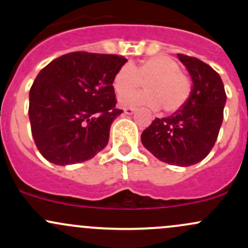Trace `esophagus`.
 Segmentation results:
<instances>
[{
	"label": "esophagus",
	"mask_w": 248,
	"mask_h": 248,
	"mask_svg": "<svg viewBox=\"0 0 248 248\" xmlns=\"http://www.w3.org/2000/svg\"><path fill=\"white\" fill-rule=\"evenodd\" d=\"M124 113L128 114V115H130V114L135 113V110H137V108H133V107H128V108H124Z\"/></svg>",
	"instance_id": "obj_1"
}]
</instances>
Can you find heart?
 Masks as SVG:
<instances>
[{
    "label": "heart",
    "mask_w": 248,
    "mask_h": 248,
    "mask_svg": "<svg viewBox=\"0 0 248 248\" xmlns=\"http://www.w3.org/2000/svg\"><path fill=\"white\" fill-rule=\"evenodd\" d=\"M145 84V92L127 94ZM113 88L124 106L145 103L151 107H161L173 114L185 107L192 94V81L182 72L179 63L170 56L155 55L130 66L124 64L116 70Z\"/></svg>",
    "instance_id": "obj_1"
}]
</instances>
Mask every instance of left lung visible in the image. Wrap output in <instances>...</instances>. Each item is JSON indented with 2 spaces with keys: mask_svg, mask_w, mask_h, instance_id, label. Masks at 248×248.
Returning a JSON list of instances; mask_svg holds the SVG:
<instances>
[{
  "mask_svg": "<svg viewBox=\"0 0 248 248\" xmlns=\"http://www.w3.org/2000/svg\"><path fill=\"white\" fill-rule=\"evenodd\" d=\"M193 81V91L185 107L173 115L155 119L141 134L142 145L162 162L194 165L214 147L226 103L225 87L216 70L201 60L178 54Z\"/></svg>",
  "mask_w": 248,
  "mask_h": 248,
  "instance_id": "8db88e82",
  "label": "left lung"
}]
</instances>
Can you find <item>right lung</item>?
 <instances>
[{
	"mask_svg": "<svg viewBox=\"0 0 248 248\" xmlns=\"http://www.w3.org/2000/svg\"><path fill=\"white\" fill-rule=\"evenodd\" d=\"M127 62L121 55L73 51L51 61L29 92V120L35 145L55 165L81 164L109 140L116 108L113 78Z\"/></svg>",
	"mask_w": 248,
	"mask_h": 248,
	"instance_id": "add662e5",
	"label": "right lung"
}]
</instances>
